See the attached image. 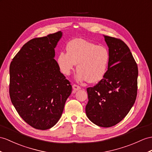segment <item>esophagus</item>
<instances>
[{
    "instance_id": "obj_1",
    "label": "esophagus",
    "mask_w": 152,
    "mask_h": 152,
    "mask_svg": "<svg viewBox=\"0 0 152 152\" xmlns=\"http://www.w3.org/2000/svg\"><path fill=\"white\" fill-rule=\"evenodd\" d=\"M72 88H73V91H78L79 90H80V87L79 86H78V85H77V84H73Z\"/></svg>"
}]
</instances>
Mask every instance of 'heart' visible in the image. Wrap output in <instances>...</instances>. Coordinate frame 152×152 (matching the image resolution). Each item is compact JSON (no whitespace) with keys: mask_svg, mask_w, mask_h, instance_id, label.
I'll return each instance as SVG.
<instances>
[{"mask_svg":"<svg viewBox=\"0 0 152 152\" xmlns=\"http://www.w3.org/2000/svg\"><path fill=\"white\" fill-rule=\"evenodd\" d=\"M67 53L61 51L57 57L61 72L69 75L77 64V75L79 81L95 83L103 79L108 69L110 53L104 46L82 39H74L66 47Z\"/></svg>","mask_w":152,"mask_h":152,"instance_id":"1","label":"heart"}]
</instances>
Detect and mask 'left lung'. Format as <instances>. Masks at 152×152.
<instances>
[{
    "label": "left lung",
    "mask_w": 152,
    "mask_h": 152,
    "mask_svg": "<svg viewBox=\"0 0 152 152\" xmlns=\"http://www.w3.org/2000/svg\"><path fill=\"white\" fill-rule=\"evenodd\" d=\"M110 62L103 79L87 88L86 113L92 123L108 128L119 123L134 104L137 94L138 68L123 40L104 35Z\"/></svg>",
    "instance_id": "obj_1"
}]
</instances>
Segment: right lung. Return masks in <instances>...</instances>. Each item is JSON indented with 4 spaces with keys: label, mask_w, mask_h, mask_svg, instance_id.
Listing matches in <instances>:
<instances>
[{
    "label": "right lung",
    "mask_w": 152,
    "mask_h": 152,
    "mask_svg": "<svg viewBox=\"0 0 152 152\" xmlns=\"http://www.w3.org/2000/svg\"><path fill=\"white\" fill-rule=\"evenodd\" d=\"M62 35L58 31L29 40L10 64L11 101L22 119L37 129L55 125L72 93L70 82L53 58Z\"/></svg>",
    "instance_id": "1"
}]
</instances>
